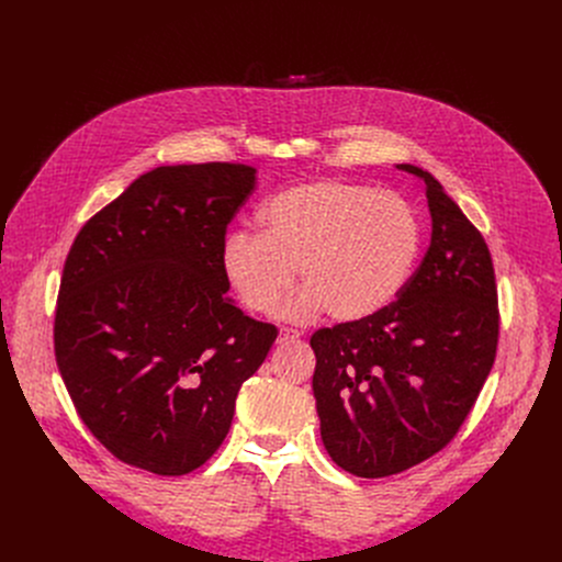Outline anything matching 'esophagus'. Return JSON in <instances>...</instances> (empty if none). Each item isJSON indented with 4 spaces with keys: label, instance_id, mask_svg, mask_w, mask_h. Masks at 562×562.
I'll return each mask as SVG.
<instances>
[{
    "label": "esophagus",
    "instance_id": "esophagus-1",
    "mask_svg": "<svg viewBox=\"0 0 562 562\" xmlns=\"http://www.w3.org/2000/svg\"><path fill=\"white\" fill-rule=\"evenodd\" d=\"M300 331H295V329H282L280 331V336H278V342L280 345H289V342H295V340H300Z\"/></svg>",
    "mask_w": 562,
    "mask_h": 562
}]
</instances>
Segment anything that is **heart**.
Listing matches in <instances>:
<instances>
[{"instance_id": "heart-1", "label": "heart", "mask_w": 562, "mask_h": 562, "mask_svg": "<svg viewBox=\"0 0 562 562\" xmlns=\"http://www.w3.org/2000/svg\"><path fill=\"white\" fill-rule=\"evenodd\" d=\"M260 233L224 235L220 265L239 302L271 313L295 282L304 291L284 308L308 319L325 308L360 323L403 293L423 247V224L397 193L323 180L284 189L258 211Z\"/></svg>"}]
</instances>
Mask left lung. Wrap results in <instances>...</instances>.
<instances>
[{"instance_id": "left-lung-1", "label": "left lung", "mask_w": 562, "mask_h": 562, "mask_svg": "<svg viewBox=\"0 0 562 562\" xmlns=\"http://www.w3.org/2000/svg\"><path fill=\"white\" fill-rule=\"evenodd\" d=\"M427 184L431 245L393 304L317 329L313 395L338 467L384 477L438 453L469 416L498 347V291L485 237L442 184Z\"/></svg>"}]
</instances>
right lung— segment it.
Wrapping results in <instances>:
<instances>
[{
	"label": "right lung",
	"instance_id": "right-lung-1",
	"mask_svg": "<svg viewBox=\"0 0 562 562\" xmlns=\"http://www.w3.org/2000/svg\"><path fill=\"white\" fill-rule=\"evenodd\" d=\"M256 169L157 167L95 213L64 262L55 360L89 431L157 475L202 467L278 329L226 297L220 247Z\"/></svg>",
	"mask_w": 562,
	"mask_h": 562
}]
</instances>
